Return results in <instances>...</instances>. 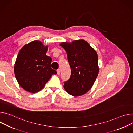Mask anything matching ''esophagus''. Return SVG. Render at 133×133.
Segmentation results:
<instances>
[{"label":"esophagus","mask_w":133,"mask_h":133,"mask_svg":"<svg viewBox=\"0 0 133 133\" xmlns=\"http://www.w3.org/2000/svg\"><path fill=\"white\" fill-rule=\"evenodd\" d=\"M57 74L58 75H59L60 74V69H58L57 70Z\"/></svg>","instance_id":"34e87169"}]
</instances>
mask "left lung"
Segmentation results:
<instances>
[{
	"mask_svg": "<svg viewBox=\"0 0 133 133\" xmlns=\"http://www.w3.org/2000/svg\"><path fill=\"white\" fill-rule=\"evenodd\" d=\"M60 45L67 53L71 69L70 78L64 84V89L72 96H82L91 89L98 75L97 53L84 39L63 42Z\"/></svg>",
	"mask_w": 133,
	"mask_h": 133,
	"instance_id": "obj_1",
	"label": "left lung"
}]
</instances>
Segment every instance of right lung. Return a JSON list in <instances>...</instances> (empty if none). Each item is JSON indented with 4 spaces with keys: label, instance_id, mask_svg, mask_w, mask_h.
Segmentation results:
<instances>
[{
    "label": "right lung",
    "instance_id": "add662e5",
    "mask_svg": "<svg viewBox=\"0 0 133 133\" xmlns=\"http://www.w3.org/2000/svg\"><path fill=\"white\" fill-rule=\"evenodd\" d=\"M48 46L35 40L25 44L19 51L14 66L16 79L26 91H41L56 72L51 68L52 58L46 55Z\"/></svg>",
    "mask_w": 133,
    "mask_h": 133
}]
</instances>
